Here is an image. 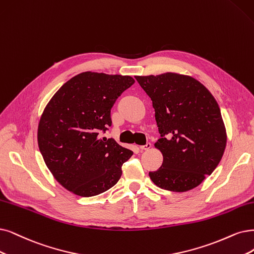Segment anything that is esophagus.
Returning <instances> with one entry per match:
<instances>
[{"mask_svg":"<svg viewBox=\"0 0 254 254\" xmlns=\"http://www.w3.org/2000/svg\"><path fill=\"white\" fill-rule=\"evenodd\" d=\"M152 147V144L149 143V142H147L145 145H141V146H139V148L141 149V151H148L149 148Z\"/></svg>","mask_w":254,"mask_h":254,"instance_id":"34e87169","label":"esophagus"}]
</instances>
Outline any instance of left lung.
Returning <instances> with one entry per match:
<instances>
[{
  "label": "left lung",
  "mask_w": 254,
  "mask_h": 254,
  "mask_svg": "<svg viewBox=\"0 0 254 254\" xmlns=\"http://www.w3.org/2000/svg\"><path fill=\"white\" fill-rule=\"evenodd\" d=\"M153 102L161 138L155 147L163 162L151 180L160 189L183 192L200 185L215 170L227 142L217 100L189 75L166 72L135 76Z\"/></svg>",
  "instance_id": "1"
}]
</instances>
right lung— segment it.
I'll return each instance as SVG.
<instances>
[{"label":"right lung","mask_w":254,"mask_h":254,"mask_svg":"<svg viewBox=\"0 0 254 254\" xmlns=\"http://www.w3.org/2000/svg\"><path fill=\"white\" fill-rule=\"evenodd\" d=\"M135 82L127 75L82 72L46 106L37 128L44 161L62 186L80 196L105 192L120 179L133 152L100 138L112 125L111 109Z\"/></svg>","instance_id":"obj_1"}]
</instances>
